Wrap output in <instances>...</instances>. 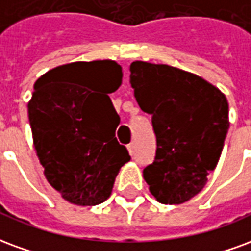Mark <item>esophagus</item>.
Returning a JSON list of instances; mask_svg holds the SVG:
<instances>
[{
  "mask_svg": "<svg viewBox=\"0 0 251 251\" xmlns=\"http://www.w3.org/2000/svg\"><path fill=\"white\" fill-rule=\"evenodd\" d=\"M127 150H128V152H129V155H133V152H135V146H133V143L128 144Z\"/></svg>",
  "mask_w": 251,
  "mask_h": 251,
  "instance_id": "1",
  "label": "esophagus"
}]
</instances>
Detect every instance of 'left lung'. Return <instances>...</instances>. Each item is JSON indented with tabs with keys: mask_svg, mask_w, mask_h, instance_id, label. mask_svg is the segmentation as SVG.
Listing matches in <instances>:
<instances>
[{
	"mask_svg": "<svg viewBox=\"0 0 251 251\" xmlns=\"http://www.w3.org/2000/svg\"><path fill=\"white\" fill-rule=\"evenodd\" d=\"M129 72L156 135L155 160L143 170L150 193L164 204L187 202L218 164L230 126L227 99L201 76L166 64L133 61Z\"/></svg>",
	"mask_w": 251,
	"mask_h": 251,
	"instance_id": "obj_1",
	"label": "left lung"
}]
</instances>
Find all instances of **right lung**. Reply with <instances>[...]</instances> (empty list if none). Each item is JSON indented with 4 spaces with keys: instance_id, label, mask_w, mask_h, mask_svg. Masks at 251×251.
Wrapping results in <instances>:
<instances>
[{
    "instance_id": "1",
    "label": "right lung",
    "mask_w": 251,
    "mask_h": 251,
    "mask_svg": "<svg viewBox=\"0 0 251 251\" xmlns=\"http://www.w3.org/2000/svg\"><path fill=\"white\" fill-rule=\"evenodd\" d=\"M122 78L113 60L76 61L53 68L33 85L28 116L34 150L49 184L72 204L107 201L131 159L115 138L120 119L108 96Z\"/></svg>"
}]
</instances>
